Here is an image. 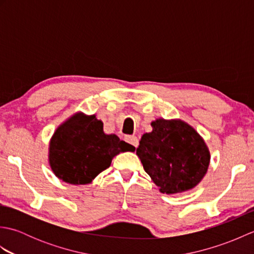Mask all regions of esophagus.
<instances>
[{
  "label": "esophagus",
  "instance_id": "esophagus-1",
  "mask_svg": "<svg viewBox=\"0 0 254 254\" xmlns=\"http://www.w3.org/2000/svg\"><path fill=\"white\" fill-rule=\"evenodd\" d=\"M124 139H126V142L128 143L130 145H132L133 147H137L138 146V139L136 136L134 135H127L126 137H124Z\"/></svg>",
  "mask_w": 254,
  "mask_h": 254
}]
</instances>
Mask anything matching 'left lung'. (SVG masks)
<instances>
[{"label": "left lung", "instance_id": "left-lung-1", "mask_svg": "<svg viewBox=\"0 0 254 254\" xmlns=\"http://www.w3.org/2000/svg\"><path fill=\"white\" fill-rule=\"evenodd\" d=\"M136 148L144 170L160 192L179 193L195 187L208 168L209 152L202 137L181 120L157 119Z\"/></svg>", "mask_w": 254, "mask_h": 254}]
</instances>
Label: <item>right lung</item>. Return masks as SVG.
Wrapping results in <instances>:
<instances>
[{
  "label": "right lung",
  "mask_w": 254,
  "mask_h": 254,
  "mask_svg": "<svg viewBox=\"0 0 254 254\" xmlns=\"http://www.w3.org/2000/svg\"><path fill=\"white\" fill-rule=\"evenodd\" d=\"M135 147L104 133V124L95 116L76 113L57 128L50 141L52 171L64 182L86 185L109 168L112 158Z\"/></svg>",
  "instance_id": "obj_1"
}]
</instances>
